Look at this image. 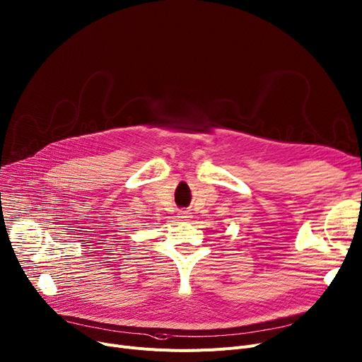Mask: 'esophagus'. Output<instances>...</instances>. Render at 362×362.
I'll return each mask as SVG.
<instances>
[{
	"label": "esophagus",
	"instance_id": "1",
	"mask_svg": "<svg viewBox=\"0 0 362 362\" xmlns=\"http://www.w3.org/2000/svg\"><path fill=\"white\" fill-rule=\"evenodd\" d=\"M178 218L180 219H182V221H189L191 218H193V215H191V211L189 210H185V209H181L180 211H178Z\"/></svg>",
	"mask_w": 362,
	"mask_h": 362
}]
</instances>
